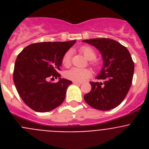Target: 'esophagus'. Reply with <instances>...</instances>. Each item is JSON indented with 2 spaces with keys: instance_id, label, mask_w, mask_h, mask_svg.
Returning a JSON list of instances; mask_svg holds the SVG:
<instances>
[{
  "instance_id": "obj_1",
  "label": "esophagus",
  "mask_w": 149,
  "mask_h": 149,
  "mask_svg": "<svg viewBox=\"0 0 149 149\" xmlns=\"http://www.w3.org/2000/svg\"><path fill=\"white\" fill-rule=\"evenodd\" d=\"M73 84H77V85H81V84H83V82H77V81H73Z\"/></svg>"
}]
</instances>
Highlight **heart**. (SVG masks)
<instances>
[{"instance_id":"b5f03b06","label":"heart","mask_w":149,"mask_h":149,"mask_svg":"<svg viewBox=\"0 0 149 149\" xmlns=\"http://www.w3.org/2000/svg\"><path fill=\"white\" fill-rule=\"evenodd\" d=\"M80 52L84 54V56L87 60H90V64L93 66H96L97 63L95 61L96 58V53L95 50L92 47L87 45H84L79 49ZM71 56L72 53L70 51H66L63 57H62L61 63L62 65L64 67H68L71 64ZM92 75V72L89 68H72L68 70L65 71L64 73V76L65 78L72 81H84L85 79L89 78Z\"/></svg>"}]
</instances>
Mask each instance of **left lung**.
Returning a JSON list of instances; mask_svg holds the SVG:
<instances>
[{"label":"left lung","instance_id":"left-lung-1","mask_svg":"<svg viewBox=\"0 0 149 149\" xmlns=\"http://www.w3.org/2000/svg\"><path fill=\"white\" fill-rule=\"evenodd\" d=\"M98 48L104 60V67L96 77L100 81L90 84L92 89L84 100L92 107L109 110L119 106L127 95L132 84L134 63L128 50L111 39H85Z\"/></svg>","mask_w":149,"mask_h":149}]
</instances>
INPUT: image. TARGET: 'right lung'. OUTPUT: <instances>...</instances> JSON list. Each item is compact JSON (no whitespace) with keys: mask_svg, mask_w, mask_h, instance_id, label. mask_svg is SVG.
<instances>
[{"mask_svg":"<svg viewBox=\"0 0 149 149\" xmlns=\"http://www.w3.org/2000/svg\"><path fill=\"white\" fill-rule=\"evenodd\" d=\"M74 43L75 40L33 43L18 55L13 81L18 93L30 108L45 113L63 103L72 82L61 77L56 83L48 81L60 77L62 57Z\"/></svg>","mask_w":149,"mask_h":149,"instance_id":"1","label":"right lung"}]
</instances>
